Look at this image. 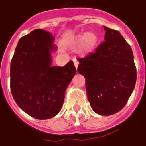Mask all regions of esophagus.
<instances>
[{
    "instance_id": "34e87169",
    "label": "esophagus",
    "mask_w": 146,
    "mask_h": 146,
    "mask_svg": "<svg viewBox=\"0 0 146 146\" xmlns=\"http://www.w3.org/2000/svg\"><path fill=\"white\" fill-rule=\"evenodd\" d=\"M78 65H79V62H77V61H74V66L76 67V69H77V67H78Z\"/></svg>"
}]
</instances>
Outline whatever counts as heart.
<instances>
[{
	"instance_id": "obj_1",
	"label": "heart",
	"mask_w": 146,
	"mask_h": 146,
	"mask_svg": "<svg viewBox=\"0 0 146 146\" xmlns=\"http://www.w3.org/2000/svg\"><path fill=\"white\" fill-rule=\"evenodd\" d=\"M97 35L93 32H88L86 34H81L77 35L75 38V43H80L83 42V46H82V53L88 54L91 52L95 48L96 42H97Z\"/></svg>"
}]
</instances>
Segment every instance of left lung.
Instances as JSON below:
<instances>
[{"label": "left lung", "instance_id": "1", "mask_svg": "<svg viewBox=\"0 0 146 146\" xmlns=\"http://www.w3.org/2000/svg\"><path fill=\"white\" fill-rule=\"evenodd\" d=\"M104 41L84 58L77 71L85 78L88 99L96 113L111 115L123 108L133 92L137 70L130 46L120 32L104 27Z\"/></svg>", "mask_w": 146, "mask_h": 146}]
</instances>
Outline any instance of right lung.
Instances as JSON below:
<instances>
[{"mask_svg": "<svg viewBox=\"0 0 146 146\" xmlns=\"http://www.w3.org/2000/svg\"><path fill=\"white\" fill-rule=\"evenodd\" d=\"M54 36L35 29L20 38L10 66V87L17 105L37 119L55 116L62 108L66 88L76 72L72 61L51 66Z\"/></svg>", "mask_w": 146, "mask_h": 146, "instance_id": "1", "label": "right lung"}]
</instances>
